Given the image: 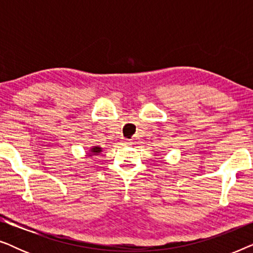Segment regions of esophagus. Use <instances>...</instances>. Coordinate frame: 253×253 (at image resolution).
I'll return each instance as SVG.
<instances>
[{
  "label": "esophagus",
  "mask_w": 253,
  "mask_h": 253,
  "mask_svg": "<svg viewBox=\"0 0 253 253\" xmlns=\"http://www.w3.org/2000/svg\"><path fill=\"white\" fill-rule=\"evenodd\" d=\"M123 143H124V144H129L130 140H129V139H123Z\"/></svg>",
  "instance_id": "esophagus-1"
}]
</instances>
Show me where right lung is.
I'll list each match as a JSON object with an SVG mask.
<instances>
[{"instance_id": "right-lung-1", "label": "right lung", "mask_w": 253, "mask_h": 253, "mask_svg": "<svg viewBox=\"0 0 253 253\" xmlns=\"http://www.w3.org/2000/svg\"><path fill=\"white\" fill-rule=\"evenodd\" d=\"M99 152H101V148H100V147H93L92 148V153H94V155L98 154Z\"/></svg>"}]
</instances>
